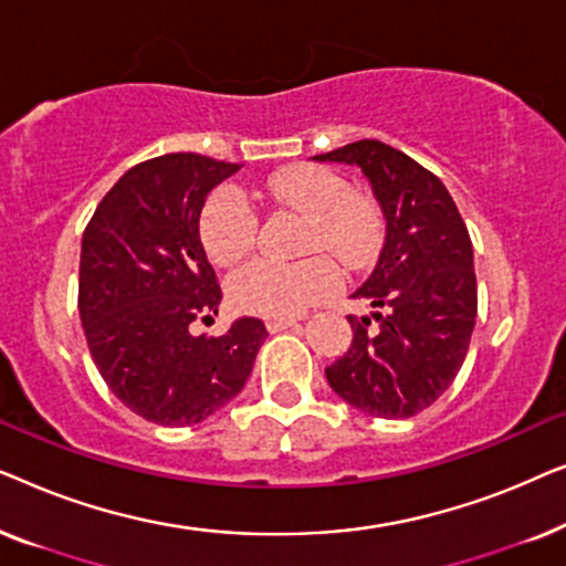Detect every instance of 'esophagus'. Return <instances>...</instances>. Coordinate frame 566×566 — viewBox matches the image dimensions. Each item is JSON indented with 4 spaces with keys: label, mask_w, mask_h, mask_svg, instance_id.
Here are the masks:
<instances>
[{
    "label": "esophagus",
    "mask_w": 566,
    "mask_h": 566,
    "mask_svg": "<svg viewBox=\"0 0 566 566\" xmlns=\"http://www.w3.org/2000/svg\"><path fill=\"white\" fill-rule=\"evenodd\" d=\"M265 327H268V332H273V335H275V332L296 327V319H268Z\"/></svg>",
    "instance_id": "1"
}]
</instances>
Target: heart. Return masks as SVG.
I'll use <instances>...</instances> for the list:
<instances>
[{
	"mask_svg": "<svg viewBox=\"0 0 566 566\" xmlns=\"http://www.w3.org/2000/svg\"><path fill=\"white\" fill-rule=\"evenodd\" d=\"M268 196L308 216L304 252L327 250L347 268H363L381 247V213L358 192H347L337 172L319 165H296L268 180ZM258 237V213L234 188L216 190L200 211V242L216 265H237ZM339 270L327 258L296 265L254 260L229 277V298L239 312L291 319L337 291Z\"/></svg>",
	"mask_w": 566,
	"mask_h": 566,
	"instance_id": "obj_1",
	"label": "heart"
}]
</instances>
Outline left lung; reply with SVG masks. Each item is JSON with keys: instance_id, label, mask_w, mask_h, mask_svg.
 Segmentation results:
<instances>
[{"instance_id": "8db88e82", "label": "left lung", "mask_w": 566, "mask_h": 566, "mask_svg": "<svg viewBox=\"0 0 566 566\" xmlns=\"http://www.w3.org/2000/svg\"><path fill=\"white\" fill-rule=\"evenodd\" d=\"M312 159L358 167L386 221L374 273L353 293L374 312L347 316L353 345L324 374L332 391L360 412L412 417L453 384L474 332L476 275L467 223L436 175L376 138Z\"/></svg>"}]
</instances>
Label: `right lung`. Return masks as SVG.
<instances>
[{"label":"right lung","mask_w":566,"mask_h":566,"mask_svg":"<svg viewBox=\"0 0 566 566\" xmlns=\"http://www.w3.org/2000/svg\"><path fill=\"white\" fill-rule=\"evenodd\" d=\"M242 165L165 154L130 167L82 237L80 316L111 391L144 420L185 428L244 389L265 324L239 316L227 335H192L219 314L221 289L200 242V211Z\"/></svg>","instance_id":"add662e5"}]
</instances>
